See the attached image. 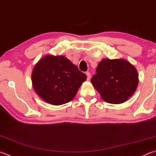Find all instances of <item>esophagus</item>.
Returning a JSON list of instances; mask_svg holds the SVG:
<instances>
[{
  "instance_id": "obj_1",
  "label": "esophagus",
  "mask_w": 156,
  "mask_h": 156,
  "mask_svg": "<svg viewBox=\"0 0 156 156\" xmlns=\"http://www.w3.org/2000/svg\"><path fill=\"white\" fill-rule=\"evenodd\" d=\"M86 75L87 76V80H89L90 79V73L89 72H86Z\"/></svg>"
}]
</instances>
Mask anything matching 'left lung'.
<instances>
[{
	"label": "left lung",
	"mask_w": 156,
	"mask_h": 156,
	"mask_svg": "<svg viewBox=\"0 0 156 156\" xmlns=\"http://www.w3.org/2000/svg\"><path fill=\"white\" fill-rule=\"evenodd\" d=\"M90 82L104 101L110 104L125 102L134 94L138 74L133 65L125 59H102Z\"/></svg>",
	"instance_id": "1"
}]
</instances>
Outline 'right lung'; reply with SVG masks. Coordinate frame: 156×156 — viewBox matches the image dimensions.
I'll return each mask as SVG.
<instances>
[{"label":"right lung","mask_w":156,"mask_h":156,"mask_svg":"<svg viewBox=\"0 0 156 156\" xmlns=\"http://www.w3.org/2000/svg\"><path fill=\"white\" fill-rule=\"evenodd\" d=\"M87 76L64 56L47 55L34 67L32 83L39 97L55 106L72 100Z\"/></svg>","instance_id":"add662e5"}]
</instances>
